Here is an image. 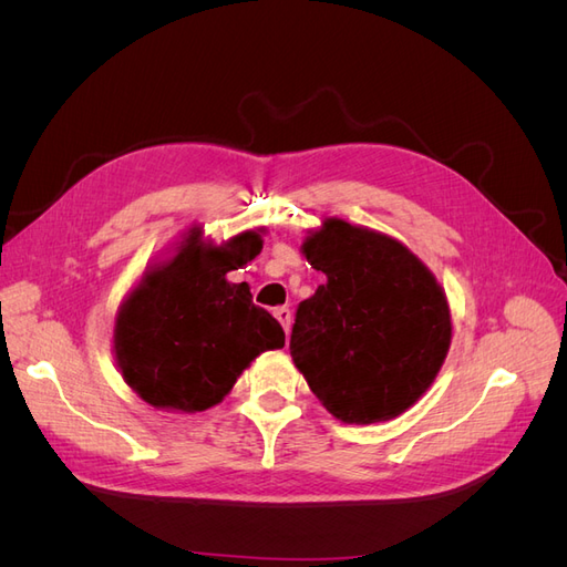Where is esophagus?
Listing matches in <instances>:
<instances>
[{"mask_svg": "<svg viewBox=\"0 0 567 567\" xmlns=\"http://www.w3.org/2000/svg\"><path fill=\"white\" fill-rule=\"evenodd\" d=\"M274 317L279 319V323L284 326V331L288 333L290 331V310H288V307H279V310H274Z\"/></svg>", "mask_w": 567, "mask_h": 567, "instance_id": "1", "label": "esophagus"}]
</instances>
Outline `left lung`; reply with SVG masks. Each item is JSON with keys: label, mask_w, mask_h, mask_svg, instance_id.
Listing matches in <instances>:
<instances>
[{"label": "left lung", "mask_w": 567, "mask_h": 567, "mask_svg": "<svg viewBox=\"0 0 567 567\" xmlns=\"http://www.w3.org/2000/svg\"><path fill=\"white\" fill-rule=\"evenodd\" d=\"M326 281L300 302L290 357L342 423L404 414L433 385L452 346V312L435 274L383 231L323 217L300 246Z\"/></svg>", "instance_id": "left-lung-1"}]
</instances>
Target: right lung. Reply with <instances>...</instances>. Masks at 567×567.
Here are the masks:
<instances>
[{
    "label": "right lung",
    "instance_id": "add662e5",
    "mask_svg": "<svg viewBox=\"0 0 567 567\" xmlns=\"http://www.w3.org/2000/svg\"><path fill=\"white\" fill-rule=\"evenodd\" d=\"M265 234L257 227L213 244L194 225L120 302L113 357L148 406L177 414L210 409L255 357L284 348L281 323L252 305L250 286L227 281L260 255Z\"/></svg>",
    "mask_w": 567,
    "mask_h": 567
}]
</instances>
